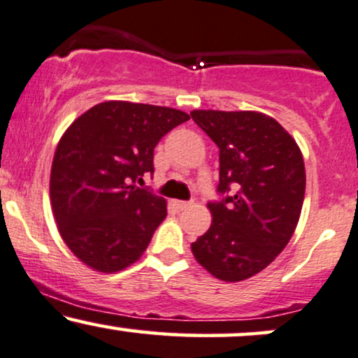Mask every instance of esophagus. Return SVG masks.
<instances>
[{
	"label": "esophagus",
	"mask_w": 358,
	"mask_h": 358,
	"mask_svg": "<svg viewBox=\"0 0 358 358\" xmlns=\"http://www.w3.org/2000/svg\"><path fill=\"white\" fill-rule=\"evenodd\" d=\"M174 204L179 211H186V209H189L192 206V203H186V201H176Z\"/></svg>",
	"instance_id": "1"
}]
</instances>
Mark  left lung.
Masks as SVG:
<instances>
[{
  "instance_id": "obj_1",
  "label": "left lung",
  "mask_w": 358,
  "mask_h": 358,
  "mask_svg": "<svg viewBox=\"0 0 358 358\" xmlns=\"http://www.w3.org/2000/svg\"><path fill=\"white\" fill-rule=\"evenodd\" d=\"M220 147L217 191L209 229L191 245L214 278L236 283L263 271L295 233L305 199V162L296 141L266 113L192 110Z\"/></svg>"
}]
</instances>
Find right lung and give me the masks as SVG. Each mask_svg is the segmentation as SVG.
<instances>
[{
    "instance_id": "add662e5",
    "label": "right lung",
    "mask_w": 358,
    "mask_h": 358,
    "mask_svg": "<svg viewBox=\"0 0 358 358\" xmlns=\"http://www.w3.org/2000/svg\"><path fill=\"white\" fill-rule=\"evenodd\" d=\"M189 113L110 100L70 124L55 150L50 201L58 233L83 264L117 273L136 263L167 216V201L138 189L154 147Z\"/></svg>"
}]
</instances>
